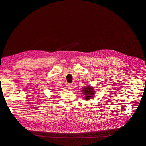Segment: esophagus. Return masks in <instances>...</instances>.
I'll return each mask as SVG.
<instances>
[{
    "label": "esophagus",
    "mask_w": 146,
    "mask_h": 146,
    "mask_svg": "<svg viewBox=\"0 0 146 146\" xmlns=\"http://www.w3.org/2000/svg\"><path fill=\"white\" fill-rule=\"evenodd\" d=\"M73 86H74V84L73 83H69L68 85V88L69 90H71L73 88Z\"/></svg>",
    "instance_id": "esophagus-1"
}]
</instances>
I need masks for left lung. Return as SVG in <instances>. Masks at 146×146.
<instances>
[{
	"instance_id": "8db88e82",
	"label": "left lung",
	"mask_w": 146,
	"mask_h": 146,
	"mask_svg": "<svg viewBox=\"0 0 146 146\" xmlns=\"http://www.w3.org/2000/svg\"><path fill=\"white\" fill-rule=\"evenodd\" d=\"M83 94L85 96V100H89L94 97V90L91 86H86L85 88H83L82 90Z\"/></svg>"
}]
</instances>
